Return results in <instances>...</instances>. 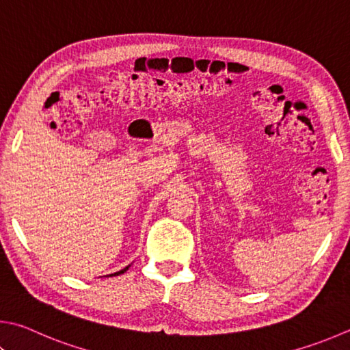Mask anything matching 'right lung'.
I'll use <instances>...</instances> for the list:
<instances>
[{"label":"right lung","instance_id":"obj_1","mask_svg":"<svg viewBox=\"0 0 350 350\" xmlns=\"http://www.w3.org/2000/svg\"><path fill=\"white\" fill-rule=\"evenodd\" d=\"M129 269V266H126V268H124L122 271H119V272H114V274H111V275H120V274H124V272Z\"/></svg>","mask_w":350,"mask_h":350}]
</instances>
